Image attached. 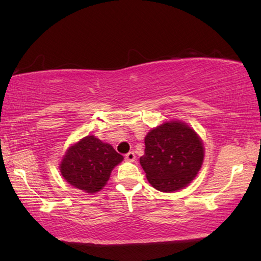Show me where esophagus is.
Returning a JSON list of instances; mask_svg holds the SVG:
<instances>
[{
  "mask_svg": "<svg viewBox=\"0 0 261 261\" xmlns=\"http://www.w3.org/2000/svg\"><path fill=\"white\" fill-rule=\"evenodd\" d=\"M125 160L129 161V162H135V161H136V154L134 153V151H129V153L125 155Z\"/></svg>",
  "mask_w": 261,
  "mask_h": 261,
  "instance_id": "34e87169",
  "label": "esophagus"
}]
</instances>
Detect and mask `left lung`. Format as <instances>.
Segmentation results:
<instances>
[{
    "mask_svg": "<svg viewBox=\"0 0 261 261\" xmlns=\"http://www.w3.org/2000/svg\"><path fill=\"white\" fill-rule=\"evenodd\" d=\"M204 159L200 137L186 123L165 122L145 137V154L140 165L147 180L161 192L186 187L196 177Z\"/></svg>",
    "mask_w": 261,
    "mask_h": 261,
    "instance_id": "1",
    "label": "left lung"
}]
</instances>
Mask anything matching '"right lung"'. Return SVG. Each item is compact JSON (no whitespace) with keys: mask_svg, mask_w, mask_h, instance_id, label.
<instances>
[{"mask_svg":"<svg viewBox=\"0 0 261 261\" xmlns=\"http://www.w3.org/2000/svg\"><path fill=\"white\" fill-rule=\"evenodd\" d=\"M123 161L110 144L87 136L70 146L60 163V172L72 186L90 194L105 186L112 170Z\"/></svg>","mask_w":261,"mask_h":261,"instance_id":"add662e5","label":"right lung"}]
</instances>
